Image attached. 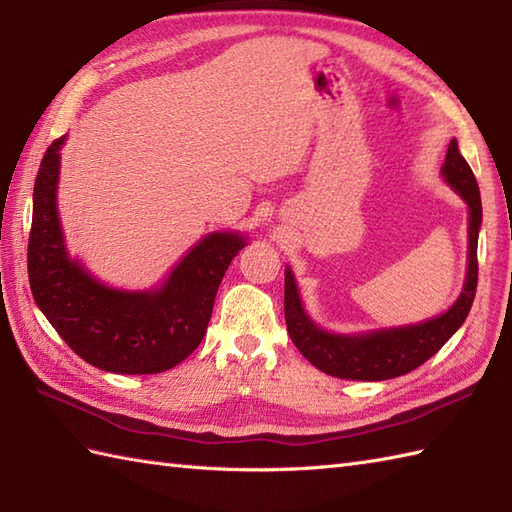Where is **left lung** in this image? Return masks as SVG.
Here are the masks:
<instances>
[{
    "label": "left lung",
    "mask_w": 512,
    "mask_h": 512,
    "mask_svg": "<svg viewBox=\"0 0 512 512\" xmlns=\"http://www.w3.org/2000/svg\"><path fill=\"white\" fill-rule=\"evenodd\" d=\"M442 176L469 204V266L458 301L440 317L365 334H332L308 317L301 306L295 275L290 268L286 270L284 310L288 334L299 352L321 372L345 380H387L402 376L429 361L469 317L477 288V235L482 226V198L469 162L462 158L455 138L447 149Z\"/></svg>",
    "instance_id": "left-lung-1"
}]
</instances>
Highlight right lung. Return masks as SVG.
Returning <instances> with one entry per match:
<instances>
[{"label":"right lung","mask_w":512,"mask_h":512,"mask_svg":"<svg viewBox=\"0 0 512 512\" xmlns=\"http://www.w3.org/2000/svg\"><path fill=\"white\" fill-rule=\"evenodd\" d=\"M48 147L32 193L28 279L39 310L79 354L105 372L160 374L182 363L206 334L228 264L246 246L239 233L200 239L156 290H118L65 250L57 211L59 149Z\"/></svg>","instance_id":"obj_1"}]
</instances>
